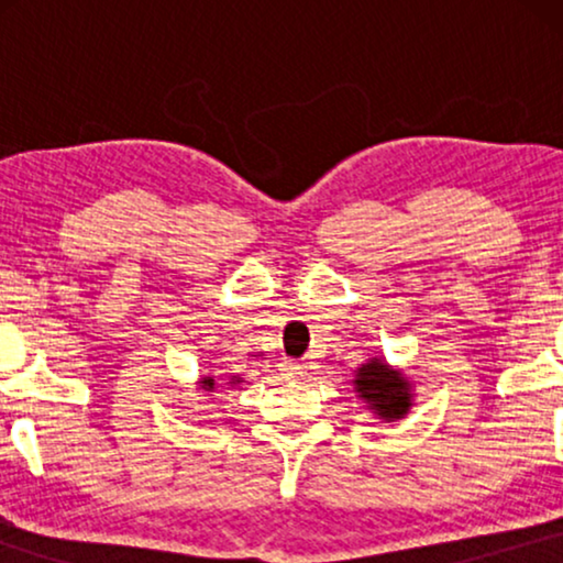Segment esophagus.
Masks as SVG:
<instances>
[{
    "label": "esophagus",
    "mask_w": 563,
    "mask_h": 563,
    "mask_svg": "<svg viewBox=\"0 0 563 563\" xmlns=\"http://www.w3.org/2000/svg\"><path fill=\"white\" fill-rule=\"evenodd\" d=\"M282 374L287 376V379H299V376H305V364H299V361H291V358H284Z\"/></svg>",
    "instance_id": "obj_1"
}]
</instances>
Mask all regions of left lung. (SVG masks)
I'll use <instances>...</instances> for the list:
<instances>
[{
	"instance_id": "left-lung-1",
	"label": "left lung",
	"mask_w": 563,
	"mask_h": 563,
	"mask_svg": "<svg viewBox=\"0 0 563 563\" xmlns=\"http://www.w3.org/2000/svg\"><path fill=\"white\" fill-rule=\"evenodd\" d=\"M353 387H356L358 397L368 405V410H374L387 422L405 418L407 410L412 407L410 382L399 372H395V368L384 364L382 358L366 361L356 372Z\"/></svg>"
}]
</instances>
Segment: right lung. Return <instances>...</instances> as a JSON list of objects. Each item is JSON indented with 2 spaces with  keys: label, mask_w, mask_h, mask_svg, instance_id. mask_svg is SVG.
Listing matches in <instances>:
<instances>
[{
  "label": "right lung",
  "mask_w": 563,
  "mask_h": 563,
  "mask_svg": "<svg viewBox=\"0 0 563 563\" xmlns=\"http://www.w3.org/2000/svg\"><path fill=\"white\" fill-rule=\"evenodd\" d=\"M238 382H241V379H238V376H235V379H233V382H230V384H238ZM199 387H202L205 391H214V387H218V384H214V379H212V376H205V379H202V382H199Z\"/></svg>",
  "instance_id": "right-lung-1"
}]
</instances>
